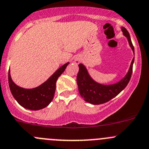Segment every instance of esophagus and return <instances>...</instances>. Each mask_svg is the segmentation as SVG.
<instances>
[{"instance_id": "34e87169", "label": "esophagus", "mask_w": 149, "mask_h": 149, "mask_svg": "<svg viewBox=\"0 0 149 149\" xmlns=\"http://www.w3.org/2000/svg\"><path fill=\"white\" fill-rule=\"evenodd\" d=\"M75 62H76V63H80V61H79V60H78V59H76V60H75Z\"/></svg>"}]
</instances>
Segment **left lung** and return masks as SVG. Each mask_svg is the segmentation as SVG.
I'll use <instances>...</instances> for the list:
<instances>
[{"mask_svg": "<svg viewBox=\"0 0 149 149\" xmlns=\"http://www.w3.org/2000/svg\"><path fill=\"white\" fill-rule=\"evenodd\" d=\"M123 34L128 40L129 45L134 52V47L131 42L130 34L125 27H122ZM134 58L130 64V69L127 75L120 81L112 85H102L94 81L87 72L86 68L83 64H79V71L77 75V84L81 96L86 102L92 104H101L106 103L116 97L118 94L127 86L133 73V65Z\"/></svg>", "mask_w": 149, "mask_h": 149, "instance_id": "8db88e82", "label": "left lung"}]
</instances>
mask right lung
Masks as SVG:
<instances>
[{
  "label": "right lung",
  "instance_id": "right-lung-1",
  "mask_svg": "<svg viewBox=\"0 0 149 149\" xmlns=\"http://www.w3.org/2000/svg\"><path fill=\"white\" fill-rule=\"evenodd\" d=\"M67 63L61 66L55 73L40 86L31 89L21 88L12 81L8 70V84L12 95L17 102L26 109L39 110L46 107L53 100L58 77L64 72L68 65Z\"/></svg>",
  "mask_w": 149,
  "mask_h": 149
}]
</instances>
